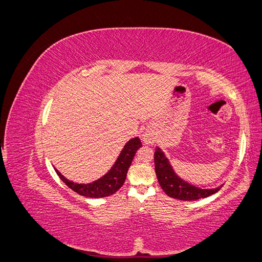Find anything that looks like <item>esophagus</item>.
<instances>
[{
    "label": "esophagus",
    "instance_id": "esophagus-1",
    "mask_svg": "<svg viewBox=\"0 0 262 262\" xmlns=\"http://www.w3.org/2000/svg\"><path fill=\"white\" fill-rule=\"evenodd\" d=\"M143 140H144L145 143H152V142H153V136L149 132H145L143 134Z\"/></svg>",
    "mask_w": 262,
    "mask_h": 262
}]
</instances>
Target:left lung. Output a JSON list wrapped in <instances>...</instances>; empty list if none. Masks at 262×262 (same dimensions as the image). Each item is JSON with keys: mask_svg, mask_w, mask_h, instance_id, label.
Here are the masks:
<instances>
[{"mask_svg": "<svg viewBox=\"0 0 262 262\" xmlns=\"http://www.w3.org/2000/svg\"><path fill=\"white\" fill-rule=\"evenodd\" d=\"M154 162L156 176L162 189L166 194L171 198H175V199L182 201L202 199V198H207L217 192L222 188L221 186L215 189H200L180 179L173 172L168 160L166 158L160 147L155 148Z\"/></svg>", "mask_w": 262, "mask_h": 262, "instance_id": "1", "label": "left lung"}]
</instances>
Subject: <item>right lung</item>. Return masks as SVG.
I'll return each mask as SVG.
<instances>
[{
	"mask_svg": "<svg viewBox=\"0 0 262 262\" xmlns=\"http://www.w3.org/2000/svg\"><path fill=\"white\" fill-rule=\"evenodd\" d=\"M141 145L142 143L139 138L131 139L128 143L124 145L120 155L118 157V160L113 166V168L110 169L104 177L92 182V184H74V182L68 180L66 177H63L57 169H55V171H57L60 179L64 182L69 188L72 189L73 191H75L78 194L89 198H102L112 195L123 186V182L126 177V172H128V169L132 163L134 154H136L137 149L141 147Z\"/></svg>",
	"mask_w": 262,
	"mask_h": 262,
	"instance_id": "right-lung-1",
	"label": "right lung"
}]
</instances>
